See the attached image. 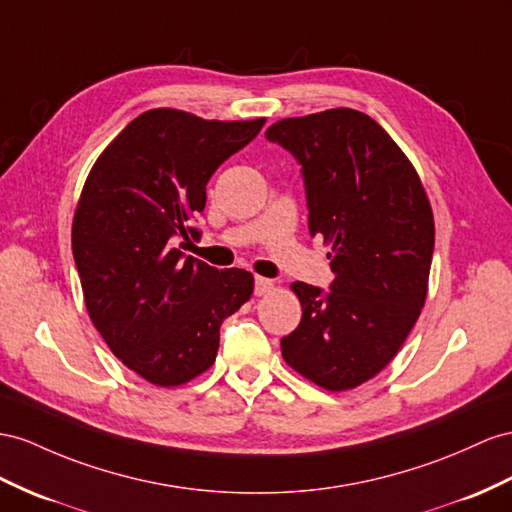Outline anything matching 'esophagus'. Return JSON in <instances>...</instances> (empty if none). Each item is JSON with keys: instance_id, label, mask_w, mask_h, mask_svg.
Here are the masks:
<instances>
[{"instance_id": "34e87169", "label": "esophagus", "mask_w": 512, "mask_h": 512, "mask_svg": "<svg viewBox=\"0 0 512 512\" xmlns=\"http://www.w3.org/2000/svg\"><path fill=\"white\" fill-rule=\"evenodd\" d=\"M274 287V283L270 281V279H264V277H257L255 279V294L257 296H264V294H268L270 290Z\"/></svg>"}]
</instances>
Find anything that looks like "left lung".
<instances>
[{"label": "left lung", "mask_w": 512, "mask_h": 512, "mask_svg": "<svg viewBox=\"0 0 512 512\" xmlns=\"http://www.w3.org/2000/svg\"><path fill=\"white\" fill-rule=\"evenodd\" d=\"M303 166L309 231L331 246L335 279L303 281L285 363L329 391L355 389L398 355L428 294L435 220L409 157L368 114L335 108L268 127Z\"/></svg>", "instance_id": "8db88e82"}]
</instances>
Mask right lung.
<instances>
[{
    "label": "right lung",
    "mask_w": 512,
    "mask_h": 512,
    "mask_svg": "<svg viewBox=\"0 0 512 512\" xmlns=\"http://www.w3.org/2000/svg\"><path fill=\"white\" fill-rule=\"evenodd\" d=\"M266 119L205 121L155 108L116 136L90 168L71 246L95 329L129 370L177 387L212 368L220 324L253 294V274L183 257L199 240L216 168Z\"/></svg>",
    "instance_id": "obj_1"
}]
</instances>
